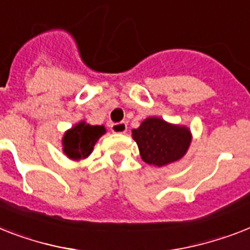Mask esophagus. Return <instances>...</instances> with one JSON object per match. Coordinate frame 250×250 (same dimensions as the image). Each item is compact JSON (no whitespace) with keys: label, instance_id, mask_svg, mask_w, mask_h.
I'll return each mask as SVG.
<instances>
[{"label":"esophagus","instance_id":"34e87169","mask_svg":"<svg viewBox=\"0 0 250 250\" xmlns=\"http://www.w3.org/2000/svg\"><path fill=\"white\" fill-rule=\"evenodd\" d=\"M111 132L114 133H125L127 131V123L125 122H119V123H113L110 125Z\"/></svg>","mask_w":250,"mask_h":250}]
</instances>
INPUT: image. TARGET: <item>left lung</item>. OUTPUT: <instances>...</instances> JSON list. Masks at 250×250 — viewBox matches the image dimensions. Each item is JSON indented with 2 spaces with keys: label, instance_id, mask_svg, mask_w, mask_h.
Here are the masks:
<instances>
[{
  "label": "left lung",
  "instance_id": "left-lung-1",
  "mask_svg": "<svg viewBox=\"0 0 250 250\" xmlns=\"http://www.w3.org/2000/svg\"><path fill=\"white\" fill-rule=\"evenodd\" d=\"M132 137L139 146L145 163L155 167L181 159L191 144V132L185 125H172L158 117H150L132 129Z\"/></svg>",
  "mask_w": 250,
  "mask_h": 250
}]
</instances>
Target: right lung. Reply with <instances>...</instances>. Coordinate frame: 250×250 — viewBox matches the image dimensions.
<instances>
[{"instance_id": "obj_1", "label": "right lung", "mask_w": 250, "mask_h": 250, "mask_svg": "<svg viewBox=\"0 0 250 250\" xmlns=\"http://www.w3.org/2000/svg\"><path fill=\"white\" fill-rule=\"evenodd\" d=\"M104 125H91L82 121L64 133L62 151L73 160L86 159L92 153L97 140L104 135Z\"/></svg>"}]
</instances>
